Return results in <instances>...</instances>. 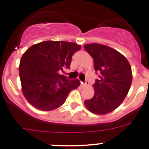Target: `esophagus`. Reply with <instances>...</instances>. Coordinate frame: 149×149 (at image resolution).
<instances>
[{"label": "esophagus", "instance_id": "1", "mask_svg": "<svg viewBox=\"0 0 149 149\" xmlns=\"http://www.w3.org/2000/svg\"><path fill=\"white\" fill-rule=\"evenodd\" d=\"M89 84V81H86L85 83H81V87H85V86H88Z\"/></svg>", "mask_w": 149, "mask_h": 149}]
</instances>
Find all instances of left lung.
Listing matches in <instances>:
<instances>
[{"mask_svg":"<svg viewBox=\"0 0 149 149\" xmlns=\"http://www.w3.org/2000/svg\"><path fill=\"white\" fill-rule=\"evenodd\" d=\"M84 48L94 60L95 70L99 74L93 84L94 95L84 104L93 113H108L127 95L132 82L131 67L122 54L108 46L93 43L85 45Z\"/></svg>","mask_w":149,"mask_h":149,"instance_id":"1","label":"left lung"}]
</instances>
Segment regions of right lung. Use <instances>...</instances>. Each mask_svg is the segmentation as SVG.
Listing matches in <instances>:
<instances>
[{
  "instance_id": "add662e5",
  "label": "right lung",
  "mask_w": 149,
  "mask_h": 149,
  "mask_svg": "<svg viewBox=\"0 0 149 149\" xmlns=\"http://www.w3.org/2000/svg\"><path fill=\"white\" fill-rule=\"evenodd\" d=\"M81 45L65 41H45L28 48L21 59L19 76L22 93L30 104L45 111L54 110L65 103L78 79L67 80L60 74L70 68L72 55Z\"/></svg>"
}]
</instances>
